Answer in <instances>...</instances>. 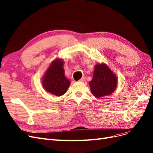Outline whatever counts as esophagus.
<instances>
[{"label": "esophagus", "instance_id": "obj_1", "mask_svg": "<svg viewBox=\"0 0 153 153\" xmlns=\"http://www.w3.org/2000/svg\"><path fill=\"white\" fill-rule=\"evenodd\" d=\"M84 80H85V78H84V77H82L81 79H80V80H79V81H80V82H84Z\"/></svg>", "mask_w": 153, "mask_h": 153}]
</instances>
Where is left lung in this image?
Wrapping results in <instances>:
<instances>
[{"mask_svg":"<svg viewBox=\"0 0 153 153\" xmlns=\"http://www.w3.org/2000/svg\"><path fill=\"white\" fill-rule=\"evenodd\" d=\"M117 76L106 64H97L89 85L92 94L99 98L111 94L117 88Z\"/></svg>","mask_w":153,"mask_h":153,"instance_id":"8db88e82","label":"left lung"}]
</instances>
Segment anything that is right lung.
<instances>
[{"instance_id":"right-lung-1","label":"right lung","mask_w":153,"mask_h":153,"mask_svg":"<svg viewBox=\"0 0 153 153\" xmlns=\"http://www.w3.org/2000/svg\"><path fill=\"white\" fill-rule=\"evenodd\" d=\"M63 65L64 62L61 59L52 61L42 82L45 90L56 96L65 94L70 85V81L65 75Z\"/></svg>"}]
</instances>
